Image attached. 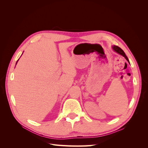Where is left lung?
Returning <instances> with one entry per match:
<instances>
[{"mask_svg": "<svg viewBox=\"0 0 148 148\" xmlns=\"http://www.w3.org/2000/svg\"><path fill=\"white\" fill-rule=\"evenodd\" d=\"M112 48L114 51H115V52L118 53L119 54L122 55V56H123V57L125 58V59H126V60L129 62V63H130V62H129V60H128V57H127L126 55H125V52H123V51L122 50V49H121V48L119 47H118V46H112Z\"/></svg>", "mask_w": 148, "mask_h": 148, "instance_id": "1", "label": "left lung"}]
</instances>
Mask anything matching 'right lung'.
I'll return each instance as SVG.
<instances>
[{
    "instance_id": "obj_1",
    "label": "right lung",
    "mask_w": 148,
    "mask_h": 148,
    "mask_svg": "<svg viewBox=\"0 0 148 148\" xmlns=\"http://www.w3.org/2000/svg\"><path fill=\"white\" fill-rule=\"evenodd\" d=\"M22 54H23V53H22ZM18 60H19V59H18ZM18 60L16 61V64H17V62H18Z\"/></svg>"
}]
</instances>
